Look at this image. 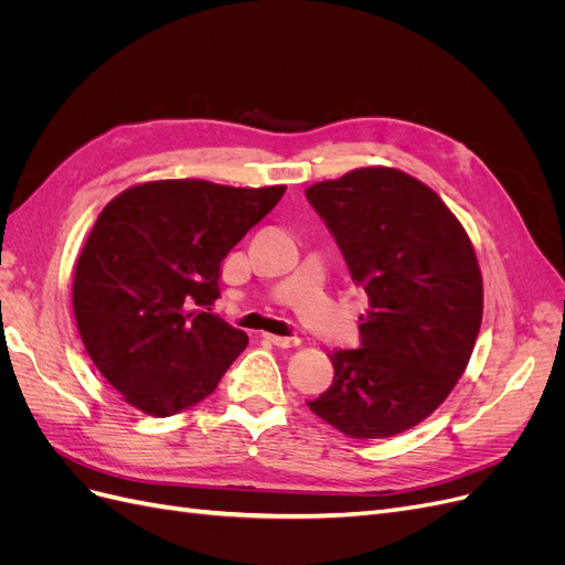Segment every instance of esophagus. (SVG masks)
Here are the masks:
<instances>
[{
  "label": "esophagus",
  "mask_w": 565,
  "mask_h": 565,
  "mask_svg": "<svg viewBox=\"0 0 565 565\" xmlns=\"http://www.w3.org/2000/svg\"><path fill=\"white\" fill-rule=\"evenodd\" d=\"M266 339L270 341V344H276L280 349H295L299 347V339L297 337H278V334H266Z\"/></svg>",
  "instance_id": "1"
}]
</instances>
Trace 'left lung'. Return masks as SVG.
<instances>
[{"label":"left lung","instance_id":"left-lung-1","mask_svg":"<svg viewBox=\"0 0 565 565\" xmlns=\"http://www.w3.org/2000/svg\"><path fill=\"white\" fill-rule=\"evenodd\" d=\"M306 198L370 299L361 349L330 353L334 380L311 413L351 438L403 434L469 365L483 318L473 245L429 185L393 167L353 169Z\"/></svg>","mask_w":565,"mask_h":565}]
</instances>
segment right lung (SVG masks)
Returning <instances> with one entry per match:
<instances>
[{
	"label": "right lung",
	"instance_id": "right-lung-1",
	"mask_svg": "<svg viewBox=\"0 0 565 565\" xmlns=\"http://www.w3.org/2000/svg\"><path fill=\"white\" fill-rule=\"evenodd\" d=\"M282 193L167 179L127 188L98 214L73 311L94 365L129 405L177 415L214 393L245 351L247 334L210 313L218 268Z\"/></svg>",
	"mask_w": 565,
	"mask_h": 565
}]
</instances>
